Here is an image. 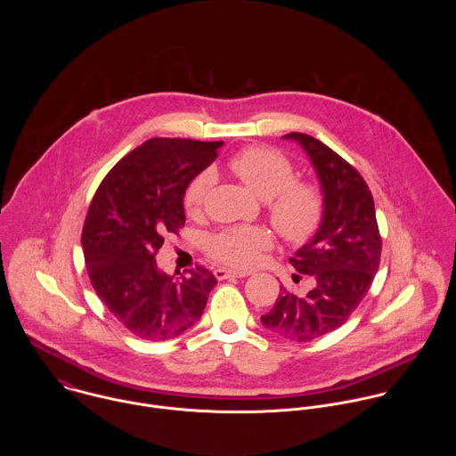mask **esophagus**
<instances>
[{
	"instance_id": "34e87169",
	"label": "esophagus",
	"mask_w": 456,
	"mask_h": 456,
	"mask_svg": "<svg viewBox=\"0 0 456 456\" xmlns=\"http://www.w3.org/2000/svg\"><path fill=\"white\" fill-rule=\"evenodd\" d=\"M214 275L223 281V279H228V277H246L249 275V272H240V270H230V268H224V266H219L214 270Z\"/></svg>"
}]
</instances>
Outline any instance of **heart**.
I'll list each match as a JSON object with an SVG mask.
<instances>
[{
    "mask_svg": "<svg viewBox=\"0 0 456 456\" xmlns=\"http://www.w3.org/2000/svg\"><path fill=\"white\" fill-rule=\"evenodd\" d=\"M230 170L261 200H268V217L273 228L291 242L307 240L318 228L325 212V198L314 183L295 181L293 163L270 147H248L237 152ZM214 174H196L184 191V208L196 212L203 205ZM272 239L261 226L242 224L221 230L210 239V253L233 266H251L268 249Z\"/></svg>",
    "mask_w": 456,
    "mask_h": 456,
    "instance_id": "b5f03b06",
    "label": "heart"
}]
</instances>
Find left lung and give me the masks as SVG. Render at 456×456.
Wrapping results in <instances>:
<instances>
[{"mask_svg": "<svg viewBox=\"0 0 456 456\" xmlns=\"http://www.w3.org/2000/svg\"><path fill=\"white\" fill-rule=\"evenodd\" d=\"M309 156L325 198V212L314 237L289 263L313 279L300 297L281 286L275 305L261 325L275 335L309 342L344 325L367 295L381 261V235L372 193L363 177L337 152L305 133H288ZM295 273L293 281H300Z\"/></svg>", "mask_w": 456, "mask_h": 456, "instance_id": "obj_1", "label": "left lung"}]
</instances>
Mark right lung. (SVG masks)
Masks as SVG:
<instances>
[{"label":"right lung","mask_w":456,"mask_h":456,"mask_svg":"<svg viewBox=\"0 0 456 456\" xmlns=\"http://www.w3.org/2000/svg\"><path fill=\"white\" fill-rule=\"evenodd\" d=\"M223 142L151 138L102 181L87 210L82 249L91 284L112 316L143 340L175 338L201 318L216 275L196 266L167 275L156 253L184 226V191Z\"/></svg>","instance_id":"obj_1"}]
</instances>
